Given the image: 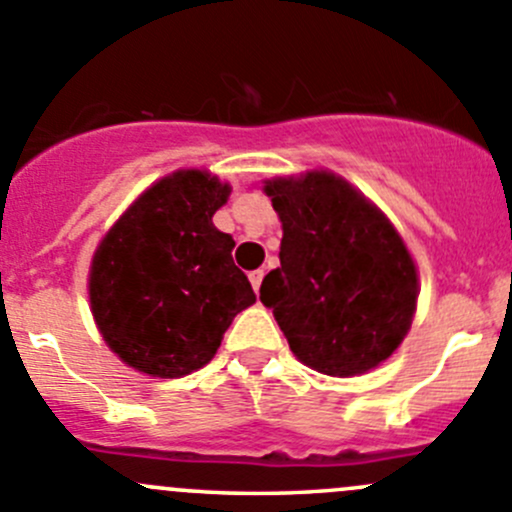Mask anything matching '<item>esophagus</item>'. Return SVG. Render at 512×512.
<instances>
[{
    "mask_svg": "<svg viewBox=\"0 0 512 512\" xmlns=\"http://www.w3.org/2000/svg\"><path fill=\"white\" fill-rule=\"evenodd\" d=\"M262 277H265V270L250 272V282H252V287H255V292H257V289H260V285H262Z\"/></svg>",
    "mask_w": 512,
    "mask_h": 512,
    "instance_id": "obj_1",
    "label": "esophagus"
}]
</instances>
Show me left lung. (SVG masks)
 I'll list each match as a JSON object with an SVG mask.
<instances>
[{
	"mask_svg": "<svg viewBox=\"0 0 512 512\" xmlns=\"http://www.w3.org/2000/svg\"><path fill=\"white\" fill-rule=\"evenodd\" d=\"M282 220L280 267L262 280L299 361L329 376L374 369L401 344L416 309L414 260L389 220L334 173L265 185Z\"/></svg>",
	"mask_w": 512,
	"mask_h": 512,
	"instance_id": "8db88e82",
	"label": "left lung"
}]
</instances>
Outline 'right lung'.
I'll return each mask as SVG.
<instances>
[{"label": "right lung", "instance_id": "1", "mask_svg": "<svg viewBox=\"0 0 512 512\" xmlns=\"http://www.w3.org/2000/svg\"><path fill=\"white\" fill-rule=\"evenodd\" d=\"M230 188L178 170L111 227L91 262L89 297L103 339L128 366L178 379L208 364L232 317L255 302L232 240L213 225Z\"/></svg>", "mask_w": 512, "mask_h": 512}]
</instances>
